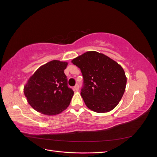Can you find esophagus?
<instances>
[{
    "instance_id": "34e87169",
    "label": "esophagus",
    "mask_w": 157,
    "mask_h": 157,
    "mask_svg": "<svg viewBox=\"0 0 157 157\" xmlns=\"http://www.w3.org/2000/svg\"><path fill=\"white\" fill-rule=\"evenodd\" d=\"M78 88H79V86H78V84H76L75 86L73 87V90H75V91H78Z\"/></svg>"
}]
</instances>
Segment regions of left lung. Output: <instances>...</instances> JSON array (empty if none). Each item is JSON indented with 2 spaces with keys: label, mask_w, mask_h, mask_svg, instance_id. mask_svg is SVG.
<instances>
[{
  "label": "left lung",
  "mask_w": 157,
  "mask_h": 157,
  "mask_svg": "<svg viewBox=\"0 0 157 157\" xmlns=\"http://www.w3.org/2000/svg\"><path fill=\"white\" fill-rule=\"evenodd\" d=\"M83 76L81 96L88 108L107 113L115 108L124 93L126 77L115 61L96 51L86 52L71 61Z\"/></svg>",
  "instance_id": "left-lung-1"
}]
</instances>
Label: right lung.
<instances>
[{
    "label": "right lung",
    "instance_id": "obj_1",
    "mask_svg": "<svg viewBox=\"0 0 157 157\" xmlns=\"http://www.w3.org/2000/svg\"><path fill=\"white\" fill-rule=\"evenodd\" d=\"M67 62L52 60L38 69L23 88L27 102L47 115L61 113L69 105L74 92L67 85L64 70Z\"/></svg>",
    "mask_w": 157,
    "mask_h": 157
}]
</instances>
